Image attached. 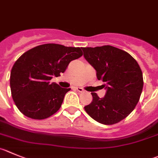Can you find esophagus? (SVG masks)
I'll return each instance as SVG.
<instances>
[{"label": "esophagus", "mask_w": 158, "mask_h": 158, "mask_svg": "<svg viewBox=\"0 0 158 158\" xmlns=\"http://www.w3.org/2000/svg\"><path fill=\"white\" fill-rule=\"evenodd\" d=\"M76 90H77L78 92H79V93H84V92H85V90H84V89H82V88H81V87H76Z\"/></svg>", "instance_id": "esophagus-1"}]
</instances>
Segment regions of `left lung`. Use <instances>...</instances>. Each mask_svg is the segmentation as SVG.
I'll return each instance as SVG.
<instances>
[{
	"instance_id": "left-lung-1",
	"label": "left lung",
	"mask_w": 158,
	"mask_h": 158,
	"mask_svg": "<svg viewBox=\"0 0 158 158\" xmlns=\"http://www.w3.org/2000/svg\"><path fill=\"white\" fill-rule=\"evenodd\" d=\"M83 56L103 80L106 94L100 98L91 93L93 101L84 107L92 118L104 125H113L132 112L143 86V73L135 59L126 51L106 45L82 48Z\"/></svg>"
}]
</instances>
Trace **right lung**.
Returning a JSON list of instances; mask_svg holds the SVG:
<instances>
[{
  "label": "right lung",
  "instance_id": "add662e5",
  "mask_svg": "<svg viewBox=\"0 0 158 158\" xmlns=\"http://www.w3.org/2000/svg\"><path fill=\"white\" fill-rule=\"evenodd\" d=\"M82 55L81 48L56 44H43L25 52L15 61L10 76L11 96L19 110L39 120L57 112L71 89L50 80Z\"/></svg>",
  "mask_w": 158,
  "mask_h": 158
}]
</instances>
